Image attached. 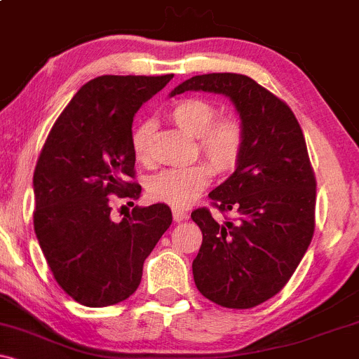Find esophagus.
<instances>
[{
  "mask_svg": "<svg viewBox=\"0 0 359 359\" xmlns=\"http://www.w3.org/2000/svg\"><path fill=\"white\" fill-rule=\"evenodd\" d=\"M172 216H174V221L175 222H182L189 217V214L182 211V209H174V212H172Z\"/></svg>",
  "mask_w": 359,
  "mask_h": 359,
  "instance_id": "esophagus-1",
  "label": "esophagus"
}]
</instances>
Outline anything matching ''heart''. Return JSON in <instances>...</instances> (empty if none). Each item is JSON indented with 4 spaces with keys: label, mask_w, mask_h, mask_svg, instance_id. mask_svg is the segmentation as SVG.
Masks as SVG:
<instances>
[{
    "label": "heart",
    "mask_w": 359,
    "mask_h": 359,
    "mask_svg": "<svg viewBox=\"0 0 359 359\" xmlns=\"http://www.w3.org/2000/svg\"><path fill=\"white\" fill-rule=\"evenodd\" d=\"M219 108L203 97H182L168 109V118L185 133L197 138V154L205 163L167 168L150 177L147 192L151 201L174 208L189 205L211 182L212 174L224 175L240 163L246 131L240 119L220 118ZM131 154L140 163L151 162V125L138 123L131 131Z\"/></svg>",
    "instance_id": "b5f03b06"
}]
</instances>
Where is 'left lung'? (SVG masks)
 I'll return each mask as SVG.
<instances>
[{
    "label": "left lung",
    "instance_id": "1",
    "mask_svg": "<svg viewBox=\"0 0 359 359\" xmlns=\"http://www.w3.org/2000/svg\"><path fill=\"white\" fill-rule=\"evenodd\" d=\"M224 94L240 113L246 145L229 179L209 194L212 208L234 217L191 214L203 231L192 262L205 299L251 309L277 295L294 275L316 228V175L306 138L287 102L243 74L194 76L172 90Z\"/></svg>",
    "mask_w": 359,
    "mask_h": 359
}]
</instances>
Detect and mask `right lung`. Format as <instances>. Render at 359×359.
Here are the masks:
<instances>
[{
	"mask_svg": "<svg viewBox=\"0 0 359 359\" xmlns=\"http://www.w3.org/2000/svg\"><path fill=\"white\" fill-rule=\"evenodd\" d=\"M167 76H100L86 82L53 123L34 172V228L53 278L86 307L123 302L172 224L167 204L135 205L111 219L109 197L138 199L131 154L135 113Z\"/></svg>",
	"mask_w": 359,
	"mask_h": 359,
	"instance_id": "1",
	"label": "right lung"
}]
</instances>
